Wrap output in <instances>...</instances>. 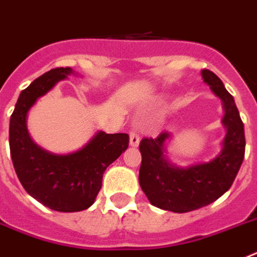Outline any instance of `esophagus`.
<instances>
[{
  "instance_id": "esophagus-1",
  "label": "esophagus",
  "mask_w": 257,
  "mask_h": 257,
  "mask_svg": "<svg viewBox=\"0 0 257 257\" xmlns=\"http://www.w3.org/2000/svg\"><path fill=\"white\" fill-rule=\"evenodd\" d=\"M129 138H131V146L133 147H137L138 145H140V136H138V133L136 131H132L131 133H129Z\"/></svg>"
}]
</instances>
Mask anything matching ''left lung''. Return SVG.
Returning a JSON list of instances; mask_svg holds the SVG:
<instances>
[{
	"instance_id": "left-lung-1",
	"label": "left lung",
	"mask_w": 257,
	"mask_h": 257,
	"mask_svg": "<svg viewBox=\"0 0 257 257\" xmlns=\"http://www.w3.org/2000/svg\"><path fill=\"white\" fill-rule=\"evenodd\" d=\"M202 77L224 104L226 135L221 153L208 163L178 168L164 155L168 132L156 138H144L140 144L141 189L153 206L166 211L184 213L217 200L230 189L244 158V126L233 95L212 71L202 70Z\"/></svg>"
}]
</instances>
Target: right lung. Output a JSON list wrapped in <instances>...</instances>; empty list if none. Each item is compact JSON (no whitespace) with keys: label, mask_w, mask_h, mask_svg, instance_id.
I'll return each mask as SVG.
<instances>
[{"label":"right lung","mask_w":257,"mask_h":257,"mask_svg":"<svg viewBox=\"0 0 257 257\" xmlns=\"http://www.w3.org/2000/svg\"><path fill=\"white\" fill-rule=\"evenodd\" d=\"M71 73L70 67L53 68L24 89L10 117L9 131L11 159L21 184L36 200L58 212L89 208L101 190L106 168L129 145L126 133L98 132L79 151L55 155L32 141L27 129L28 111L40 97Z\"/></svg>","instance_id":"add662e5"}]
</instances>
